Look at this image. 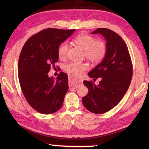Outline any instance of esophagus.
<instances>
[{
	"label": "esophagus",
	"mask_w": 149,
	"mask_h": 149,
	"mask_svg": "<svg viewBox=\"0 0 149 149\" xmlns=\"http://www.w3.org/2000/svg\"><path fill=\"white\" fill-rule=\"evenodd\" d=\"M68 79H69V82H70L69 90H72L76 89V88L79 86V84H80L81 81L70 74L68 75Z\"/></svg>",
	"instance_id": "obj_1"
}]
</instances>
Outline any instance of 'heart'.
Wrapping results in <instances>:
<instances>
[{
	"label": "heart",
	"instance_id": "obj_1",
	"mask_svg": "<svg viewBox=\"0 0 149 149\" xmlns=\"http://www.w3.org/2000/svg\"><path fill=\"white\" fill-rule=\"evenodd\" d=\"M74 42L84 51V56L90 61L98 63L105 58L107 53V44L103 40H97L89 34H81L75 38ZM68 45L63 42L58 47V55L59 59H64L67 54ZM88 68L86 63L71 62L65 66V70L74 76H81Z\"/></svg>",
	"mask_w": 149,
	"mask_h": 149
}]
</instances>
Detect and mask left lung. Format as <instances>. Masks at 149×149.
I'll list each match as a JSON object with an SVG mask.
<instances>
[{"instance_id": "8db88e82", "label": "left lung", "mask_w": 149, "mask_h": 149, "mask_svg": "<svg viewBox=\"0 0 149 149\" xmlns=\"http://www.w3.org/2000/svg\"><path fill=\"white\" fill-rule=\"evenodd\" d=\"M91 34H102L107 50L102 62L88 74L93 81L100 78L99 84L84 81L88 93L82 100L89 111L102 114L115 107L127 92L132 79V65L127 46L118 34L106 28H98Z\"/></svg>"}]
</instances>
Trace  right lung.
Here are the masks:
<instances>
[{"label": "right lung", "mask_w": 149, "mask_h": 149, "mask_svg": "<svg viewBox=\"0 0 149 149\" xmlns=\"http://www.w3.org/2000/svg\"><path fill=\"white\" fill-rule=\"evenodd\" d=\"M75 30L44 29L28 39L21 50L18 72L22 93L29 105L43 115L61 108L68 91L67 74L60 72L54 79L48 73L58 61L59 46Z\"/></svg>", "instance_id": "1"}]
</instances>
